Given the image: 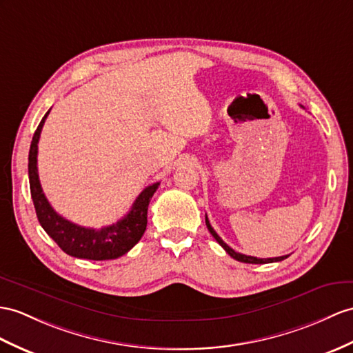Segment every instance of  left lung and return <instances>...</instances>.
Here are the masks:
<instances>
[{
	"label": "left lung",
	"mask_w": 353,
	"mask_h": 353,
	"mask_svg": "<svg viewBox=\"0 0 353 353\" xmlns=\"http://www.w3.org/2000/svg\"><path fill=\"white\" fill-rule=\"evenodd\" d=\"M205 223H206V228H208V230L211 232V235L216 238V241L225 248L226 250V253L230 256V257H234L235 261H238V262H244V263H271V262H280V261H283V259H286V257L289 256V254H286V256H280V257H268V259H259V257H253V256H245V254H243V253H236L234 248H230L225 241H223V239L217 235V232L212 229V226L210 225V220H208V217L205 216Z\"/></svg>",
	"instance_id": "8db88e82"
}]
</instances>
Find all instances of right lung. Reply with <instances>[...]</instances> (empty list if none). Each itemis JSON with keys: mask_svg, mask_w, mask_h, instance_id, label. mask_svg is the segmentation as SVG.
Returning a JSON list of instances; mask_svg holds the SVG:
<instances>
[{"mask_svg": "<svg viewBox=\"0 0 353 353\" xmlns=\"http://www.w3.org/2000/svg\"><path fill=\"white\" fill-rule=\"evenodd\" d=\"M49 112L50 109L41 118L37 130L32 136L28 156L30 190L40 225L45 229L46 234L58 244V247L67 254L90 261L117 259V257L130 252L142 238L145 229H147L148 205L160 183H154L145 188L136 197L134 203L132 205V210L127 212V216L110 226L92 229L74 225V223L65 220L48 202L45 193L41 190L37 170L39 139Z\"/></svg>", "mask_w": 353, "mask_h": 353, "instance_id": "1", "label": "right lung"}]
</instances>
